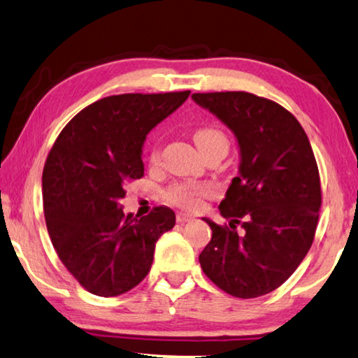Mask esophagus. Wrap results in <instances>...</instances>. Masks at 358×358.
I'll list each match as a JSON object with an SVG mask.
<instances>
[{
    "label": "esophagus",
    "mask_w": 358,
    "mask_h": 358,
    "mask_svg": "<svg viewBox=\"0 0 358 358\" xmlns=\"http://www.w3.org/2000/svg\"><path fill=\"white\" fill-rule=\"evenodd\" d=\"M176 220H178L179 224H184V222H189V221L194 220V217H192V215H189V213H178Z\"/></svg>",
    "instance_id": "1"
}]
</instances>
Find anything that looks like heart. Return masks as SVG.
<instances>
[{"instance_id": "1", "label": "heart", "mask_w": 358, "mask_h": 358, "mask_svg": "<svg viewBox=\"0 0 358 358\" xmlns=\"http://www.w3.org/2000/svg\"><path fill=\"white\" fill-rule=\"evenodd\" d=\"M194 142L199 150L210 148L213 145H227V137L224 132L220 131L216 127H200L194 132ZM159 152L157 147L152 148V153H150V159L153 163L158 162ZM208 192L206 185H199V184H190V182H179L171 185L166 190V199L174 205L187 206V208H194V206L199 203L200 195H203Z\"/></svg>"}]
</instances>
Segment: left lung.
Here are the masks:
<instances>
[{
    "label": "left lung",
    "mask_w": 358,
    "mask_h": 358,
    "mask_svg": "<svg viewBox=\"0 0 358 358\" xmlns=\"http://www.w3.org/2000/svg\"><path fill=\"white\" fill-rule=\"evenodd\" d=\"M192 100L231 129L241 157L220 203L229 226L203 217L211 241L199 257L201 269L234 297H260L281 286L312 247L321 208L312 145L297 119L266 98L215 92Z\"/></svg>",
    "instance_id": "obj_1"
}]
</instances>
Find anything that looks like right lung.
Masks as SVG:
<instances>
[{
  "label": "right lung",
  "instance_id": "right-lung-1",
  "mask_svg": "<svg viewBox=\"0 0 358 358\" xmlns=\"http://www.w3.org/2000/svg\"><path fill=\"white\" fill-rule=\"evenodd\" d=\"M190 95L124 93L101 98L61 131L43 168V211L59 260L80 286L100 297L136 287L153 263L155 243L176 224L157 206L142 217L124 215L127 182L143 176L148 132Z\"/></svg>",
  "mask_w": 358,
  "mask_h": 358
}]
</instances>
